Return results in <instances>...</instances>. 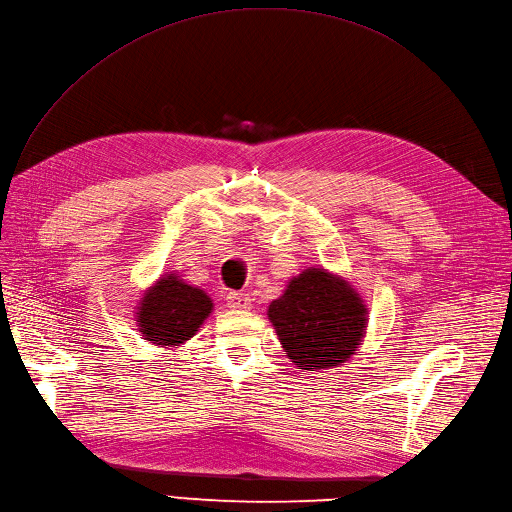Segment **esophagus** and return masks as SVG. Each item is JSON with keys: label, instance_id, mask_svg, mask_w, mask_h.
Returning <instances> with one entry per match:
<instances>
[{"label": "esophagus", "instance_id": "obj_1", "mask_svg": "<svg viewBox=\"0 0 512 512\" xmlns=\"http://www.w3.org/2000/svg\"><path fill=\"white\" fill-rule=\"evenodd\" d=\"M226 301H228V307H232V309H249V307H251L249 295L238 293V291L228 293V295H226Z\"/></svg>", "mask_w": 512, "mask_h": 512}]
</instances>
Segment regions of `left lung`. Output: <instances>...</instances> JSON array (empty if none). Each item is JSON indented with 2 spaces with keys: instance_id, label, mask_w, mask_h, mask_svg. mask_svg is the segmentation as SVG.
I'll return each instance as SVG.
<instances>
[{
  "instance_id": "left-lung-1",
  "label": "left lung",
  "mask_w": 512,
  "mask_h": 512,
  "mask_svg": "<svg viewBox=\"0 0 512 512\" xmlns=\"http://www.w3.org/2000/svg\"><path fill=\"white\" fill-rule=\"evenodd\" d=\"M268 316L288 358L301 370L343 364L366 330V307L358 293L318 268L288 282Z\"/></svg>"
}]
</instances>
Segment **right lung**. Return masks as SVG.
I'll return each mask as SVG.
<instances>
[{
	"label": "right lung",
	"instance_id": "obj_1",
	"mask_svg": "<svg viewBox=\"0 0 512 512\" xmlns=\"http://www.w3.org/2000/svg\"><path fill=\"white\" fill-rule=\"evenodd\" d=\"M213 303L205 291L169 274L154 284L142 299L140 332L157 345H177L196 335Z\"/></svg>",
	"mask_w": 512,
	"mask_h": 512
}]
</instances>
